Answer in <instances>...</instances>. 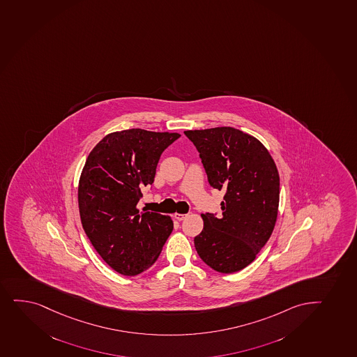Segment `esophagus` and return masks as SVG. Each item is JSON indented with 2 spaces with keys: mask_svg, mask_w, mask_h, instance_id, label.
Masks as SVG:
<instances>
[{
  "mask_svg": "<svg viewBox=\"0 0 357 357\" xmlns=\"http://www.w3.org/2000/svg\"><path fill=\"white\" fill-rule=\"evenodd\" d=\"M188 217V215L186 213H174V218L178 220H185Z\"/></svg>",
  "mask_w": 357,
  "mask_h": 357,
  "instance_id": "1",
  "label": "esophagus"
}]
</instances>
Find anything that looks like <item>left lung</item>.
Wrapping results in <instances>:
<instances>
[{
    "mask_svg": "<svg viewBox=\"0 0 357 357\" xmlns=\"http://www.w3.org/2000/svg\"><path fill=\"white\" fill-rule=\"evenodd\" d=\"M201 155L208 184L225 191L222 216L202 213L195 237L202 260L220 273H235L255 260L277 222L280 178L268 149L233 127L186 130Z\"/></svg>",
    "mask_w": 357,
    "mask_h": 357,
    "instance_id": "obj_1",
    "label": "left lung"
}]
</instances>
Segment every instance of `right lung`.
<instances>
[{
	"instance_id": "add662e5",
	"label": "right lung",
	"mask_w": 357,
	"mask_h": 357,
	"mask_svg": "<svg viewBox=\"0 0 357 357\" xmlns=\"http://www.w3.org/2000/svg\"><path fill=\"white\" fill-rule=\"evenodd\" d=\"M179 137L140 128L110 132L85 161L78 184L80 222L93 248L120 274L147 271L172 233L171 217L137 205L141 188L154 181L161 153Z\"/></svg>"
}]
</instances>
